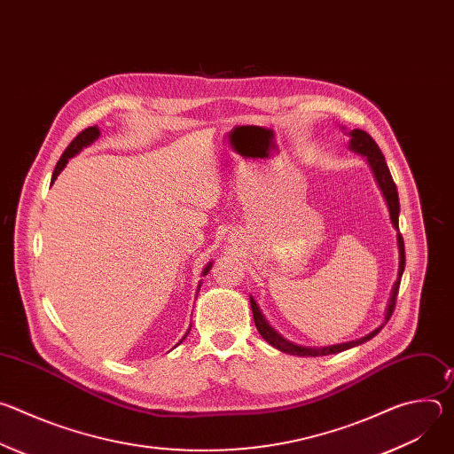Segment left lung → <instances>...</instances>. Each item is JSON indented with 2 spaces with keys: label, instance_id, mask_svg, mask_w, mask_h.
I'll return each instance as SVG.
<instances>
[{
  "label": "left lung",
  "instance_id": "obj_1",
  "mask_svg": "<svg viewBox=\"0 0 454 454\" xmlns=\"http://www.w3.org/2000/svg\"><path fill=\"white\" fill-rule=\"evenodd\" d=\"M350 149L366 156L373 174H375V179L384 193L386 198V203H387V208H390V217H392V223L394 226L399 230V193H397V186L394 183V177L390 174V168H387L386 161H384V156L379 149V145L375 144V140L366 133V131H361V129H354V131H350ZM397 240H399V275H397V282L394 284V289H392V298H390V303H387V309H386V316H384V323L375 329L373 333H370L368 336L361 338V340H356V341H350V343H343V345H333V347H323V348H307V347H298V345H293L289 343L287 340H284L278 333H275V329L270 327V323L266 321V317L262 316L261 309H258V305L254 303L253 298H249L251 301V309H253V319H254V325H256V331L261 333V336L270 343L273 345L275 348L286 352V354H291V356H301V357H317V356H329V354H338V352H343V350H348L352 347H357L368 340H372L375 334H379V331L386 325L387 319L392 317L394 310H395V301H397V294H399V287H401V278H403V271H404V266H406V253H404V239L401 233H397Z\"/></svg>",
  "mask_w": 454,
  "mask_h": 454
}]
</instances>
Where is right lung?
<instances>
[{
    "label": "right lung",
    "mask_w": 454,
    "mask_h": 454,
    "mask_svg": "<svg viewBox=\"0 0 454 454\" xmlns=\"http://www.w3.org/2000/svg\"><path fill=\"white\" fill-rule=\"evenodd\" d=\"M100 137V131H98V127H88V129H84V131H81L74 140H72V144L67 147V151L62 153V156H60V160L57 161V165H55V170H53V176H51V183L57 179V176L60 174V170L67 167V163H68V160L70 158H74L77 153H81L84 147H88L90 144H93L97 138ZM212 270V262L203 270V277L208 273ZM201 287V286H200ZM183 341V340H181Z\"/></svg>",
    "instance_id": "add662e5"
}]
</instances>
